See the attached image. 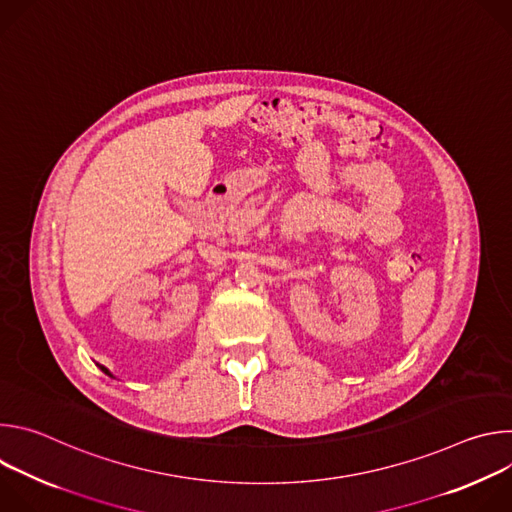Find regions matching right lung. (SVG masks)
Instances as JSON below:
<instances>
[{
	"label": "right lung",
	"mask_w": 512,
	"mask_h": 512,
	"mask_svg": "<svg viewBox=\"0 0 512 512\" xmlns=\"http://www.w3.org/2000/svg\"><path fill=\"white\" fill-rule=\"evenodd\" d=\"M101 371H103V373H105V375H109V377H111V373H109V371H107V369H105V367H101Z\"/></svg>",
	"instance_id": "1"
}]
</instances>
